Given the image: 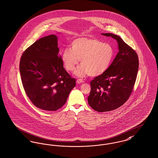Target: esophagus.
I'll return each instance as SVG.
<instances>
[{"label": "esophagus", "instance_id": "34e87169", "mask_svg": "<svg viewBox=\"0 0 158 158\" xmlns=\"http://www.w3.org/2000/svg\"><path fill=\"white\" fill-rule=\"evenodd\" d=\"M76 82L78 84H81V83H84V81L83 79H77Z\"/></svg>", "mask_w": 158, "mask_h": 158}]
</instances>
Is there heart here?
<instances>
[{"label": "heart", "instance_id": "obj_1", "mask_svg": "<svg viewBox=\"0 0 158 158\" xmlns=\"http://www.w3.org/2000/svg\"><path fill=\"white\" fill-rule=\"evenodd\" d=\"M114 56V51L110 44L94 37H82L72 40L71 48L62 51L61 58L69 72L74 71L81 59L82 64L75 72L76 76H97L107 71Z\"/></svg>", "mask_w": 158, "mask_h": 158}]
</instances>
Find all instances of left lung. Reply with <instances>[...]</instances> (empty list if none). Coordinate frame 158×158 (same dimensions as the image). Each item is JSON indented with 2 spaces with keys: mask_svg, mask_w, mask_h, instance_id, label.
Wrapping results in <instances>:
<instances>
[{
  "mask_svg": "<svg viewBox=\"0 0 158 158\" xmlns=\"http://www.w3.org/2000/svg\"><path fill=\"white\" fill-rule=\"evenodd\" d=\"M102 35L117 40L119 52L107 71L90 82L91 89L88 102L91 107L98 112L113 110L128 100L139 65L137 54L121 37L112 33Z\"/></svg>",
  "mask_w": 158,
  "mask_h": 158,
  "instance_id": "obj_1",
  "label": "left lung"
}]
</instances>
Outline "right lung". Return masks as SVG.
I'll list each match as a JSON object with an SVG mask.
<instances>
[{"label":"right lung","mask_w":158,"mask_h":158,"mask_svg":"<svg viewBox=\"0 0 158 158\" xmlns=\"http://www.w3.org/2000/svg\"><path fill=\"white\" fill-rule=\"evenodd\" d=\"M57 37H42L22 54L19 72L24 91L32 103L47 111H56L66 102L76 79L65 71L58 56Z\"/></svg>","instance_id":"1"}]
</instances>
